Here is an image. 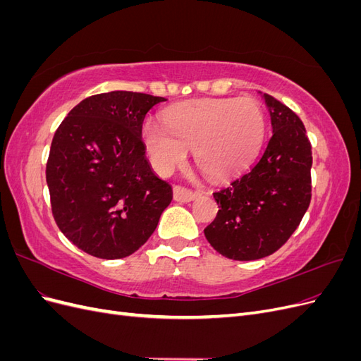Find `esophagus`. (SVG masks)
<instances>
[{
  "mask_svg": "<svg viewBox=\"0 0 361 361\" xmlns=\"http://www.w3.org/2000/svg\"><path fill=\"white\" fill-rule=\"evenodd\" d=\"M197 192H194L188 188H183V187H174L173 188V197L176 202L179 203H190L192 202L195 197H197Z\"/></svg>",
  "mask_w": 361,
  "mask_h": 361,
  "instance_id": "34e87169",
  "label": "esophagus"
}]
</instances>
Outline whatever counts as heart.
I'll list each match as a JSON object with an SVG mask.
<instances>
[{
  "mask_svg": "<svg viewBox=\"0 0 361 361\" xmlns=\"http://www.w3.org/2000/svg\"><path fill=\"white\" fill-rule=\"evenodd\" d=\"M164 120L166 126L149 120L141 130L152 166L161 174L183 166L188 150H195L204 174L228 178L256 155L265 133L264 113L250 97L182 104L167 110Z\"/></svg>",
  "mask_w": 361,
  "mask_h": 361,
  "instance_id": "1",
  "label": "heart"
}]
</instances>
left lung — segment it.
Returning <instances> with one entry per match:
<instances>
[{"label":"left lung","mask_w":361,"mask_h":361,"mask_svg":"<svg viewBox=\"0 0 361 361\" xmlns=\"http://www.w3.org/2000/svg\"><path fill=\"white\" fill-rule=\"evenodd\" d=\"M262 94V93H260ZM272 135L260 158L221 191L204 236L233 260L267 257L297 231L312 199V146L300 117L264 93Z\"/></svg>","instance_id":"8db88e82"}]
</instances>
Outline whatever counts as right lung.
I'll return each mask as SVG.
<instances>
[{"label": "right lung", "mask_w": 361, "mask_h": 361, "mask_svg": "<svg viewBox=\"0 0 361 361\" xmlns=\"http://www.w3.org/2000/svg\"><path fill=\"white\" fill-rule=\"evenodd\" d=\"M164 101L122 90L94 94L56 130L47 164L52 215L87 255L135 253L170 204L171 187L152 170L141 140L147 111Z\"/></svg>", "instance_id": "1"}]
</instances>
